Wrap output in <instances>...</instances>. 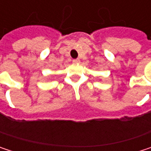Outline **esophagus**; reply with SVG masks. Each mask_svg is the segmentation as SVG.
Here are the masks:
<instances>
[{"mask_svg": "<svg viewBox=\"0 0 151 151\" xmlns=\"http://www.w3.org/2000/svg\"><path fill=\"white\" fill-rule=\"evenodd\" d=\"M73 62L74 64H78V63H79V59H78V58H77V59H73Z\"/></svg>", "mask_w": 151, "mask_h": 151, "instance_id": "34e87169", "label": "esophagus"}]
</instances>
